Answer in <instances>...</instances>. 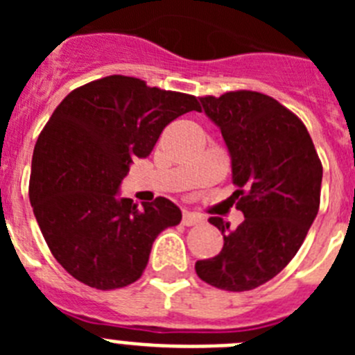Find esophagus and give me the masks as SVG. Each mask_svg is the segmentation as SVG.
<instances>
[{
	"mask_svg": "<svg viewBox=\"0 0 355 355\" xmlns=\"http://www.w3.org/2000/svg\"><path fill=\"white\" fill-rule=\"evenodd\" d=\"M200 222H205V218H202V215H199V213H193V211L183 213V224L184 225H197V224H200Z\"/></svg>",
	"mask_w": 355,
	"mask_h": 355,
	"instance_id": "1",
	"label": "esophagus"
}]
</instances>
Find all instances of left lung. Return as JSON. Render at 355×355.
<instances>
[{
	"label": "left lung",
	"instance_id": "8db88e82",
	"mask_svg": "<svg viewBox=\"0 0 355 355\" xmlns=\"http://www.w3.org/2000/svg\"><path fill=\"white\" fill-rule=\"evenodd\" d=\"M231 155L233 197L245 216L234 231L211 216L224 247L196 263L205 283L249 291L274 279L293 259L320 208L322 162L307 128L274 97L234 90L200 97Z\"/></svg>",
	"mask_w": 355,
	"mask_h": 355
}]
</instances>
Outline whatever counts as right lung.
Wrapping results in <instances>:
<instances>
[{
  "label": "right lung",
  "instance_id": "1",
  "mask_svg": "<svg viewBox=\"0 0 355 355\" xmlns=\"http://www.w3.org/2000/svg\"><path fill=\"white\" fill-rule=\"evenodd\" d=\"M200 112L196 96L106 76L64 97L37 139L30 202L42 236L65 272L96 290L142 277L163 229L181 222L165 197L137 208L117 199L133 158H146L174 119Z\"/></svg>",
  "mask_w": 355,
  "mask_h": 355
}]
</instances>
